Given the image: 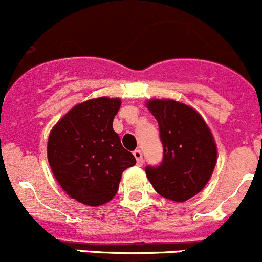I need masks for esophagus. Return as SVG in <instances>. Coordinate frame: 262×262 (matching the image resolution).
<instances>
[{
	"label": "esophagus",
	"instance_id": "1",
	"mask_svg": "<svg viewBox=\"0 0 262 262\" xmlns=\"http://www.w3.org/2000/svg\"><path fill=\"white\" fill-rule=\"evenodd\" d=\"M133 155H134V158H136V160H137V166H142V164H143L142 152H141L140 150H134Z\"/></svg>",
	"mask_w": 262,
	"mask_h": 262
}]
</instances>
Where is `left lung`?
I'll use <instances>...</instances> for the list:
<instances>
[{"instance_id": "obj_1", "label": "left lung", "mask_w": 262, "mask_h": 262, "mask_svg": "<svg viewBox=\"0 0 262 262\" xmlns=\"http://www.w3.org/2000/svg\"><path fill=\"white\" fill-rule=\"evenodd\" d=\"M146 107L157 119L163 145L162 163L146 167V176L164 199L187 201L204 189L215 168L213 133L194 108L173 99H150Z\"/></svg>"}]
</instances>
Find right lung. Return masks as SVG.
<instances>
[{"mask_svg":"<svg viewBox=\"0 0 262 262\" xmlns=\"http://www.w3.org/2000/svg\"><path fill=\"white\" fill-rule=\"evenodd\" d=\"M121 99H90L74 105L48 137L47 155L52 172L68 195L87 206L114 199L122 172L136 158L122 147L114 130Z\"/></svg>","mask_w":262,"mask_h":262,"instance_id":"obj_1","label":"right lung"}]
</instances>
